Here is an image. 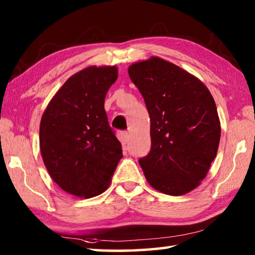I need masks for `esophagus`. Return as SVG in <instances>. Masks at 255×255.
<instances>
[{"label":"esophagus","mask_w":255,"mask_h":255,"mask_svg":"<svg viewBox=\"0 0 255 255\" xmlns=\"http://www.w3.org/2000/svg\"><path fill=\"white\" fill-rule=\"evenodd\" d=\"M128 137H129L128 131H122V141H123V144H126L127 143Z\"/></svg>","instance_id":"34e87169"}]
</instances>
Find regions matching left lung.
I'll use <instances>...</instances> for the list:
<instances>
[{
	"mask_svg": "<svg viewBox=\"0 0 255 255\" xmlns=\"http://www.w3.org/2000/svg\"><path fill=\"white\" fill-rule=\"evenodd\" d=\"M150 119L149 153L139 158L146 180L165 195L182 196L206 178L217 154L221 123L207 86L159 57L128 68Z\"/></svg>",
	"mask_w": 255,
	"mask_h": 255,
	"instance_id": "8db88e82",
	"label": "left lung"
}]
</instances>
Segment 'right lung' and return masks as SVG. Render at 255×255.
<instances>
[{
	"mask_svg": "<svg viewBox=\"0 0 255 255\" xmlns=\"http://www.w3.org/2000/svg\"><path fill=\"white\" fill-rule=\"evenodd\" d=\"M118 79L116 66H90L68 79L41 117L42 159L56 183L80 198L106 191L122 144L109 126L105 98Z\"/></svg>",
	"mask_w": 255,
	"mask_h": 255,
	"instance_id": "1",
	"label": "right lung"
}]
</instances>
